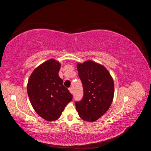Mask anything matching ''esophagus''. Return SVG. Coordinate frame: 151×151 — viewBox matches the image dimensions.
<instances>
[{"mask_svg": "<svg viewBox=\"0 0 151 151\" xmlns=\"http://www.w3.org/2000/svg\"><path fill=\"white\" fill-rule=\"evenodd\" d=\"M68 90H69L70 93L71 94H73V89H72V88H70L69 89H68Z\"/></svg>", "mask_w": 151, "mask_h": 151, "instance_id": "34e87169", "label": "esophagus"}]
</instances>
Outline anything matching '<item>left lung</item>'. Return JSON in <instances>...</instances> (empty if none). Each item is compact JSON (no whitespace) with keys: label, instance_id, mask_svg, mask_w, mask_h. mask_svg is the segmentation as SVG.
Wrapping results in <instances>:
<instances>
[{"label":"left lung","instance_id":"left-lung-1","mask_svg":"<svg viewBox=\"0 0 151 151\" xmlns=\"http://www.w3.org/2000/svg\"><path fill=\"white\" fill-rule=\"evenodd\" d=\"M83 83L84 95L76 108L81 118L93 122L98 120L110 107L114 96V82L103 65L92 60L77 64Z\"/></svg>","mask_w":151,"mask_h":151}]
</instances>
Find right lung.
<instances>
[{
	"mask_svg": "<svg viewBox=\"0 0 151 151\" xmlns=\"http://www.w3.org/2000/svg\"><path fill=\"white\" fill-rule=\"evenodd\" d=\"M61 63L50 59L36 67L31 74L27 92L31 104L38 115L45 120L58 119L72 95L58 76Z\"/></svg>",
	"mask_w": 151,
	"mask_h": 151,
	"instance_id": "right-lung-1",
	"label": "right lung"
}]
</instances>
